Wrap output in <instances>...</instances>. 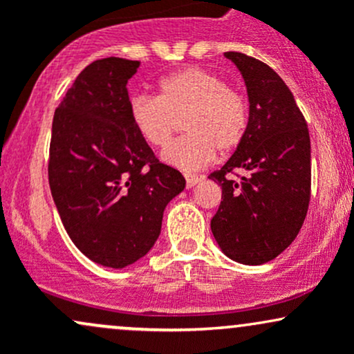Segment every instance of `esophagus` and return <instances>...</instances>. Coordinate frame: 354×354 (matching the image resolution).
Masks as SVG:
<instances>
[{
  "label": "esophagus",
  "instance_id": "obj_1",
  "mask_svg": "<svg viewBox=\"0 0 354 354\" xmlns=\"http://www.w3.org/2000/svg\"><path fill=\"white\" fill-rule=\"evenodd\" d=\"M185 178H186V186H188V188H193L194 185H198V183L203 180L201 176H196V174H188V173L185 174Z\"/></svg>",
  "mask_w": 354,
  "mask_h": 354
}]
</instances>
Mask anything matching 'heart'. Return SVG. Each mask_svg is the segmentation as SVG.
<instances>
[{
	"mask_svg": "<svg viewBox=\"0 0 354 354\" xmlns=\"http://www.w3.org/2000/svg\"><path fill=\"white\" fill-rule=\"evenodd\" d=\"M129 116L143 140L154 148L171 141L180 120L186 135L165 149L163 160L176 168L200 169L216 149L228 154L241 145L250 123L246 96L203 68H183L158 83V96H135Z\"/></svg>",
	"mask_w": 354,
	"mask_h": 354,
	"instance_id": "b5f03b06",
	"label": "heart"
}]
</instances>
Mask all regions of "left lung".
<instances>
[{
    "label": "left lung",
    "mask_w": 354,
    "mask_h": 354,
    "mask_svg": "<svg viewBox=\"0 0 354 354\" xmlns=\"http://www.w3.org/2000/svg\"><path fill=\"white\" fill-rule=\"evenodd\" d=\"M245 80L250 123L245 140L209 180L221 186L211 231L228 258L263 265L283 253L301 230L311 196L308 124L293 93L263 61L225 53ZM246 171L239 180L228 178ZM238 176V174H236Z\"/></svg>",
    "instance_id": "1"
}]
</instances>
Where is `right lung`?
Returning <instances> with one entry per match:
<instances>
[{
	"mask_svg": "<svg viewBox=\"0 0 354 354\" xmlns=\"http://www.w3.org/2000/svg\"><path fill=\"white\" fill-rule=\"evenodd\" d=\"M140 61H93L55 111L48 178L75 246L91 261L124 268L151 250L163 211L185 189L129 116L128 80Z\"/></svg>",
	"mask_w": 354,
	"mask_h": 354,
	"instance_id": "add662e5",
	"label": "right lung"
}]
</instances>
